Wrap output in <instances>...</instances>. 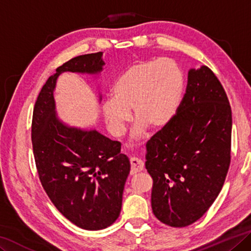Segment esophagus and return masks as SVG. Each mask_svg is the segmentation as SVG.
Masks as SVG:
<instances>
[{"instance_id":"esophagus-1","label":"esophagus","mask_w":251,"mask_h":251,"mask_svg":"<svg viewBox=\"0 0 251 251\" xmlns=\"http://www.w3.org/2000/svg\"><path fill=\"white\" fill-rule=\"evenodd\" d=\"M130 165H132V174H136L144 170V162L137 157H130Z\"/></svg>"}]
</instances>
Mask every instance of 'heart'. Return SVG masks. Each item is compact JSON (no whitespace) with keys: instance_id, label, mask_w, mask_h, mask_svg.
Wrapping results in <instances>:
<instances>
[{"instance_id":"b5f03b06","label":"heart","mask_w":251,"mask_h":251,"mask_svg":"<svg viewBox=\"0 0 251 251\" xmlns=\"http://www.w3.org/2000/svg\"><path fill=\"white\" fill-rule=\"evenodd\" d=\"M184 75L171 58L149 59L130 66L111 88V97L102 102V111L116 136H122L130 119L135 123L133 137H144L147 127L161 128L172 119L180 104Z\"/></svg>"}]
</instances>
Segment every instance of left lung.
Listing matches in <instances>:
<instances>
[{
    "instance_id": "8db88e82",
    "label": "left lung",
    "mask_w": 251,
    "mask_h": 251,
    "mask_svg": "<svg viewBox=\"0 0 251 251\" xmlns=\"http://www.w3.org/2000/svg\"><path fill=\"white\" fill-rule=\"evenodd\" d=\"M232 116L224 87L206 66L190 69L176 114L146 144L154 216L186 226L208 211L230 165Z\"/></svg>"
}]
</instances>
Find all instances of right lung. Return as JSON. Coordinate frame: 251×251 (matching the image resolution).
I'll return each mask as SVG.
<instances>
[{
    "label": "right lung",
    "instance_id": "1",
    "mask_svg": "<svg viewBox=\"0 0 251 251\" xmlns=\"http://www.w3.org/2000/svg\"><path fill=\"white\" fill-rule=\"evenodd\" d=\"M104 65L102 52H96L58 67L35 101L31 130L43 189L63 216L86 230L105 229L117 220L130 163L121 153L119 142L96 129L77 128L60 121L53 91L62 73L96 75Z\"/></svg>",
    "mask_w": 251,
    "mask_h": 251
}]
</instances>
